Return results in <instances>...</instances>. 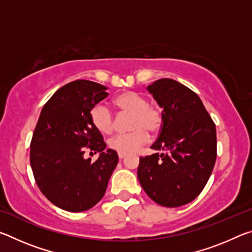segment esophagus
<instances>
[{
    "mask_svg": "<svg viewBox=\"0 0 252 252\" xmlns=\"http://www.w3.org/2000/svg\"><path fill=\"white\" fill-rule=\"evenodd\" d=\"M126 157V153H119V159H123Z\"/></svg>",
    "mask_w": 252,
    "mask_h": 252,
    "instance_id": "esophagus-1",
    "label": "esophagus"
}]
</instances>
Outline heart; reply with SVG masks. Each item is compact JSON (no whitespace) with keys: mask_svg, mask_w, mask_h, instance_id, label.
<instances>
[{"mask_svg":"<svg viewBox=\"0 0 252 252\" xmlns=\"http://www.w3.org/2000/svg\"><path fill=\"white\" fill-rule=\"evenodd\" d=\"M113 104L121 112L130 113L129 133L118 134L110 140L109 146L119 153L138 151L149 139L148 131L158 133L163 125V114L157 105L148 103L147 97L136 91H125L113 99ZM91 122L100 133L108 135L114 130L113 116L103 105H95L91 111Z\"/></svg>","mask_w":252,"mask_h":252,"instance_id":"b5f03b06","label":"heart"}]
</instances>
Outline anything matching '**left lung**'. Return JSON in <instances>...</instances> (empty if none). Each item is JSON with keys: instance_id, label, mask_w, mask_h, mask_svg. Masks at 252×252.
Returning <instances> with one entry per match:
<instances>
[{"instance_id": "8db88e82", "label": "left lung", "mask_w": 252, "mask_h": 252, "mask_svg": "<svg viewBox=\"0 0 252 252\" xmlns=\"http://www.w3.org/2000/svg\"><path fill=\"white\" fill-rule=\"evenodd\" d=\"M148 90L163 109V125L151 149L163 152L140 157L138 179L158 204L180 207L193 201L211 176L216 125L197 93L186 85L160 79Z\"/></svg>"}]
</instances>
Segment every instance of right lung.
<instances>
[{"instance_id":"1","label":"right lung","mask_w":252,"mask_h":252,"mask_svg":"<svg viewBox=\"0 0 252 252\" xmlns=\"http://www.w3.org/2000/svg\"><path fill=\"white\" fill-rule=\"evenodd\" d=\"M106 87L76 80L60 88L41 111L31 140L30 162L41 192L70 212L89 210L103 198L118 153L104 150L103 136L93 126L91 110L109 95ZM89 150L100 152L94 162Z\"/></svg>"}]
</instances>
